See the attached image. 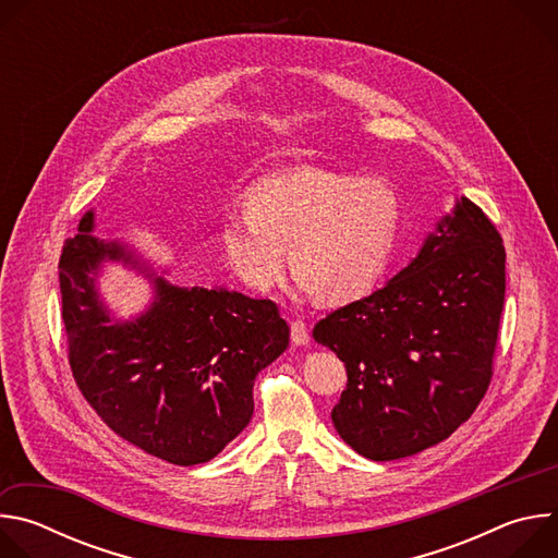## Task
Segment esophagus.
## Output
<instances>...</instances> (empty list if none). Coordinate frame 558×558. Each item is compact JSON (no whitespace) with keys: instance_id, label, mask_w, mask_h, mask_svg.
<instances>
[{"instance_id":"1","label":"esophagus","mask_w":558,"mask_h":558,"mask_svg":"<svg viewBox=\"0 0 558 558\" xmlns=\"http://www.w3.org/2000/svg\"><path fill=\"white\" fill-rule=\"evenodd\" d=\"M291 342L295 347L308 344V327H306V323H302V320H293L291 323Z\"/></svg>"}]
</instances>
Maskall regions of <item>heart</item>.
Instances as JSON below:
<instances>
[{
  "label": "heart",
  "instance_id": "heart-1",
  "mask_svg": "<svg viewBox=\"0 0 558 558\" xmlns=\"http://www.w3.org/2000/svg\"><path fill=\"white\" fill-rule=\"evenodd\" d=\"M407 225V207L390 183L302 166L269 174L247 192V211L220 225L231 271L269 291L284 271L325 302L362 298L388 274Z\"/></svg>",
  "mask_w": 558,
  "mask_h": 558
}]
</instances>
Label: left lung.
Listing matches in <instances>:
<instances>
[{"label": "left lung", "mask_w": 558, "mask_h": 558, "mask_svg": "<svg viewBox=\"0 0 558 558\" xmlns=\"http://www.w3.org/2000/svg\"><path fill=\"white\" fill-rule=\"evenodd\" d=\"M504 298L501 235L461 196L409 267L315 325V342L347 366L331 411L340 437L373 461L450 437L490 386Z\"/></svg>", "instance_id": "8db88e82"}]
</instances>
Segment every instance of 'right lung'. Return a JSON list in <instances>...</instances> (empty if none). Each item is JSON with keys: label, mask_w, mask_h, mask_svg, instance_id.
<instances>
[{"label": "right lung", "mask_w": 558, "mask_h": 558, "mask_svg": "<svg viewBox=\"0 0 558 558\" xmlns=\"http://www.w3.org/2000/svg\"><path fill=\"white\" fill-rule=\"evenodd\" d=\"M95 214L59 260L61 317L72 377L125 441L177 465L214 459L254 415V379L289 347L276 302L238 291L177 287L119 241H99ZM149 277L155 302L134 322H112L98 298L106 260Z\"/></svg>", "instance_id": "right-lung-1"}]
</instances>
